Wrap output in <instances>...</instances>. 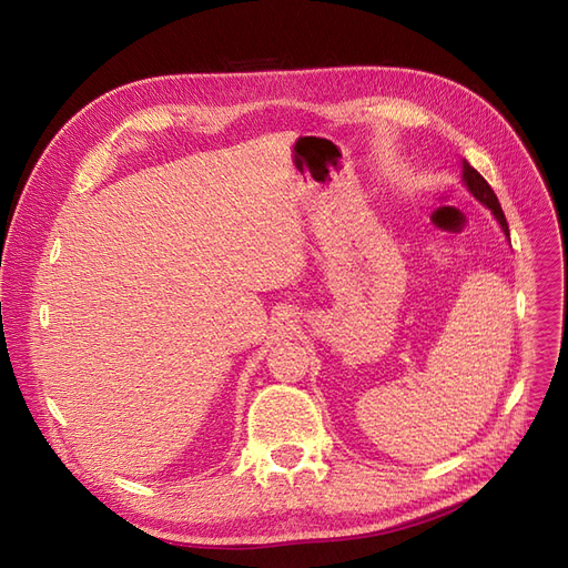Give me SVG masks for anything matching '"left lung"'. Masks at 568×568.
Here are the masks:
<instances>
[{
  "label": "left lung",
  "instance_id": "8db88e82",
  "mask_svg": "<svg viewBox=\"0 0 568 568\" xmlns=\"http://www.w3.org/2000/svg\"><path fill=\"white\" fill-rule=\"evenodd\" d=\"M464 183H466L468 190L474 192V197H476L478 202H483V204L488 206L490 212L495 214V219H497L499 225H501V231L509 233V225H507L505 212H501V206H499V202H497V194L493 192V187L488 185V181H485V178H483L474 166H468L466 161H464Z\"/></svg>",
  "mask_w": 568,
  "mask_h": 568
}]
</instances>
